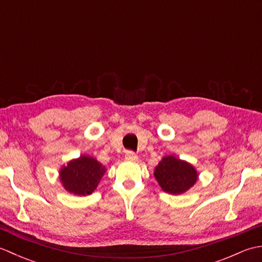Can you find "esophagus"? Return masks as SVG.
Here are the masks:
<instances>
[{"label":"esophagus","instance_id":"esophagus-1","mask_svg":"<svg viewBox=\"0 0 262 262\" xmlns=\"http://www.w3.org/2000/svg\"><path fill=\"white\" fill-rule=\"evenodd\" d=\"M125 158H126V160H128V161H137V160H138L137 155H136L134 152H132V151H127V152H126V155H125Z\"/></svg>","mask_w":262,"mask_h":262}]
</instances>
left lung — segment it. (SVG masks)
Segmentation results:
<instances>
[{"label": "left lung", "mask_w": 262, "mask_h": 262, "mask_svg": "<svg viewBox=\"0 0 262 262\" xmlns=\"http://www.w3.org/2000/svg\"><path fill=\"white\" fill-rule=\"evenodd\" d=\"M154 177L161 189L170 194H182L194 186L198 172L192 164L176 155H165L154 169Z\"/></svg>", "instance_id": "1"}]
</instances>
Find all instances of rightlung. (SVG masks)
Masks as SVG:
<instances>
[{
    "label": "right lung",
    "instance_id": "1",
    "mask_svg": "<svg viewBox=\"0 0 262 262\" xmlns=\"http://www.w3.org/2000/svg\"><path fill=\"white\" fill-rule=\"evenodd\" d=\"M107 168L90 155L72 159L59 170V181L68 192L89 196L96 190Z\"/></svg>",
    "mask_w": 262,
    "mask_h": 262
}]
</instances>
